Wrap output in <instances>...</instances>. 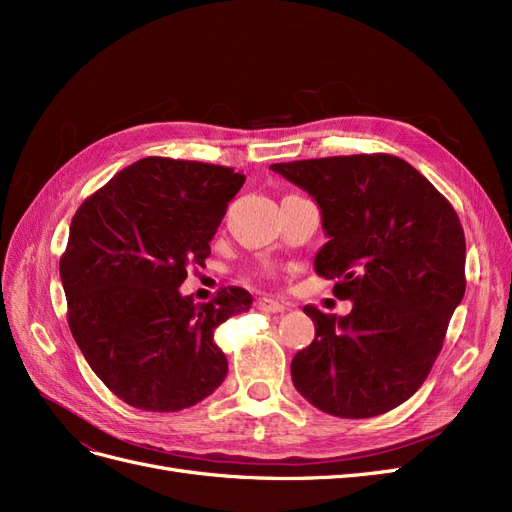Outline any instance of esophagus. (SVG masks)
Masks as SVG:
<instances>
[{"mask_svg":"<svg viewBox=\"0 0 512 512\" xmlns=\"http://www.w3.org/2000/svg\"><path fill=\"white\" fill-rule=\"evenodd\" d=\"M256 307L260 309V312H267V314H280L286 309V305L282 301H275V299H269V297L256 299Z\"/></svg>","mask_w":512,"mask_h":512,"instance_id":"esophagus-1","label":"esophagus"}]
</instances>
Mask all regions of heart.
Here are the masks:
<instances>
[{"mask_svg": "<svg viewBox=\"0 0 512 512\" xmlns=\"http://www.w3.org/2000/svg\"><path fill=\"white\" fill-rule=\"evenodd\" d=\"M265 275H269V273H265Z\"/></svg>", "mask_w": 512, "mask_h": 512, "instance_id": "heart-1", "label": "heart"}]
</instances>
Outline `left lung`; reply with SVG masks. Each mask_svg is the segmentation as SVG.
<instances>
[{"label":"left lung","instance_id":"left-lung-1","mask_svg":"<svg viewBox=\"0 0 512 512\" xmlns=\"http://www.w3.org/2000/svg\"><path fill=\"white\" fill-rule=\"evenodd\" d=\"M314 196L329 241L320 277L337 280L344 318L305 305L316 337L294 354L297 391L342 418L378 416L410 399L436 363L466 292V237L453 205L389 153L273 164Z\"/></svg>","mask_w":512,"mask_h":512}]
</instances>
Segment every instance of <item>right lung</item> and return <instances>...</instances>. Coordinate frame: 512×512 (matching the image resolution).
<instances>
[{
	"label": "right lung",
	"mask_w": 512,
	"mask_h": 512,
	"mask_svg": "<svg viewBox=\"0 0 512 512\" xmlns=\"http://www.w3.org/2000/svg\"><path fill=\"white\" fill-rule=\"evenodd\" d=\"M245 175L192 160L143 158L74 213L59 260L74 342L94 374L132 408L177 412L224 382L228 361L213 333L252 307L220 288L209 303L181 297Z\"/></svg>",
	"instance_id": "right-lung-1"
}]
</instances>
